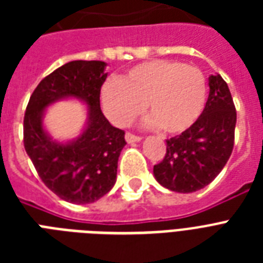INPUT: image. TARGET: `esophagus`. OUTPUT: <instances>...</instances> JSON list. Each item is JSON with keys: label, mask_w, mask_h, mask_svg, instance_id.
Returning <instances> with one entry per match:
<instances>
[{"label": "esophagus", "mask_w": 263, "mask_h": 263, "mask_svg": "<svg viewBox=\"0 0 263 263\" xmlns=\"http://www.w3.org/2000/svg\"><path fill=\"white\" fill-rule=\"evenodd\" d=\"M125 140H127L128 143H134V142H139V140H142V136L131 134V132H127V134H125Z\"/></svg>", "instance_id": "obj_1"}]
</instances>
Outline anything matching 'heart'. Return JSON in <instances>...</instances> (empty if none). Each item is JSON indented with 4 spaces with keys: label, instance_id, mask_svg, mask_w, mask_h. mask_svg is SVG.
<instances>
[{
    "label": "heart",
    "instance_id": "1",
    "mask_svg": "<svg viewBox=\"0 0 263 263\" xmlns=\"http://www.w3.org/2000/svg\"><path fill=\"white\" fill-rule=\"evenodd\" d=\"M208 86L200 69L175 60L138 64L120 79L107 80L102 88V107L107 119L127 127L143 111L146 124L168 134H181L199 119Z\"/></svg>",
    "mask_w": 263,
    "mask_h": 263
}]
</instances>
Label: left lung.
I'll list each match as a JSON object with an SVG mask.
<instances>
[{"label": "left lung", "mask_w": 263, "mask_h": 263, "mask_svg": "<svg viewBox=\"0 0 263 263\" xmlns=\"http://www.w3.org/2000/svg\"><path fill=\"white\" fill-rule=\"evenodd\" d=\"M208 102L195 124L166 140V153L154 165L157 181L176 192L206 187L222 171L235 144L236 107L220 75L209 78Z\"/></svg>", "instance_id": "obj_1"}]
</instances>
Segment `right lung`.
Wrapping results in <instances>:
<instances>
[{
	"label": "right lung",
	"mask_w": 263,
	"mask_h": 263,
	"mask_svg": "<svg viewBox=\"0 0 263 263\" xmlns=\"http://www.w3.org/2000/svg\"><path fill=\"white\" fill-rule=\"evenodd\" d=\"M103 61H71L43 78L27 105L23 140L39 177L61 199L76 204L92 203L116 183L120 153L127 144L123 129L113 127L99 105L106 79ZM64 96L82 98L90 106L86 131L72 144L47 138L42 113L47 104Z\"/></svg>",
	"instance_id": "1"
}]
</instances>
